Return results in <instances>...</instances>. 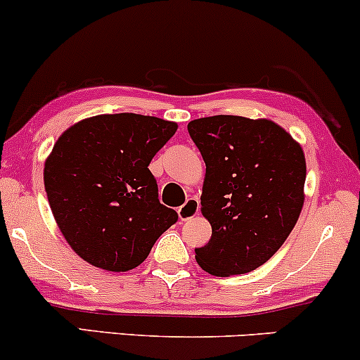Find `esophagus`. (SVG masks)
Segmentation results:
<instances>
[{
  "label": "esophagus",
  "instance_id": "esophagus-1",
  "mask_svg": "<svg viewBox=\"0 0 360 360\" xmlns=\"http://www.w3.org/2000/svg\"><path fill=\"white\" fill-rule=\"evenodd\" d=\"M198 212H200V200L198 198H189L181 208H177V214H179L181 221L191 220L193 217H196Z\"/></svg>",
  "mask_w": 360,
  "mask_h": 360
}]
</instances>
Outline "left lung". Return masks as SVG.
<instances>
[{
  "label": "left lung",
  "instance_id": "left-lung-1",
  "mask_svg": "<svg viewBox=\"0 0 360 360\" xmlns=\"http://www.w3.org/2000/svg\"><path fill=\"white\" fill-rule=\"evenodd\" d=\"M206 164L201 213L212 238L194 249L208 274H245L267 262L298 221L304 201L303 148L272 120L233 115L188 123Z\"/></svg>",
  "mask_w": 360,
  "mask_h": 360
}]
</instances>
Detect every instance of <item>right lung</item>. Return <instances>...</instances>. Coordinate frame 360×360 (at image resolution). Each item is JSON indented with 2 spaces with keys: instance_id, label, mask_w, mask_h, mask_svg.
<instances>
[{
  "instance_id": "right-lung-1",
  "label": "right lung",
  "mask_w": 360,
  "mask_h": 360,
  "mask_svg": "<svg viewBox=\"0 0 360 360\" xmlns=\"http://www.w3.org/2000/svg\"><path fill=\"white\" fill-rule=\"evenodd\" d=\"M176 130L177 123L157 117L98 115L53 143L44 166L49 205L71 249L91 266L134 269L177 221L148 171Z\"/></svg>"
}]
</instances>
